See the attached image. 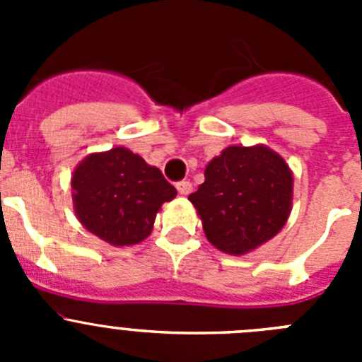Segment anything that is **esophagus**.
Segmentation results:
<instances>
[{
  "instance_id": "34e87169",
  "label": "esophagus",
  "mask_w": 362,
  "mask_h": 362,
  "mask_svg": "<svg viewBox=\"0 0 362 362\" xmlns=\"http://www.w3.org/2000/svg\"><path fill=\"white\" fill-rule=\"evenodd\" d=\"M175 188L181 196H188L192 192V183L190 181H179V183H175Z\"/></svg>"
}]
</instances>
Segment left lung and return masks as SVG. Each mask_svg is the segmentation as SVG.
Instances as JSON below:
<instances>
[{"label": "left lung", "mask_w": 362, "mask_h": 362, "mask_svg": "<svg viewBox=\"0 0 362 362\" xmlns=\"http://www.w3.org/2000/svg\"><path fill=\"white\" fill-rule=\"evenodd\" d=\"M293 175L264 145L228 146L204 168V183L188 199L204 235L230 255L255 250L279 233L292 210Z\"/></svg>", "instance_id": "obj_1"}]
</instances>
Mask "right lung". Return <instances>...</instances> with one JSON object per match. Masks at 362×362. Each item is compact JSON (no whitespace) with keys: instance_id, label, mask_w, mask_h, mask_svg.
<instances>
[{"instance_id":"right-lung-1","label":"right lung","mask_w":362,"mask_h":362,"mask_svg":"<svg viewBox=\"0 0 362 362\" xmlns=\"http://www.w3.org/2000/svg\"><path fill=\"white\" fill-rule=\"evenodd\" d=\"M175 196L159 168L123 146L86 156L72 174L76 216L88 232L114 246L148 238L161 204Z\"/></svg>"}]
</instances>
